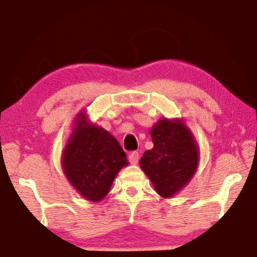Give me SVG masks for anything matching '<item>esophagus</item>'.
<instances>
[{"instance_id": "esophagus-1", "label": "esophagus", "mask_w": 257, "mask_h": 257, "mask_svg": "<svg viewBox=\"0 0 257 257\" xmlns=\"http://www.w3.org/2000/svg\"><path fill=\"white\" fill-rule=\"evenodd\" d=\"M128 160H129V162H131L132 164H136V163H138L139 160H140V154H139V152H132L131 154H129Z\"/></svg>"}]
</instances>
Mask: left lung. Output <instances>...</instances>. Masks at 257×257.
Wrapping results in <instances>:
<instances>
[{"mask_svg": "<svg viewBox=\"0 0 257 257\" xmlns=\"http://www.w3.org/2000/svg\"><path fill=\"white\" fill-rule=\"evenodd\" d=\"M153 149L140 164L163 197H170L193 177L198 163L196 143L183 123L162 118L152 128Z\"/></svg>", "mask_w": 257, "mask_h": 257, "instance_id": "1", "label": "left lung"}]
</instances>
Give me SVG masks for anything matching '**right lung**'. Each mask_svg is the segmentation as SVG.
Instances as JSON below:
<instances>
[{"label": "right lung", "mask_w": 257, "mask_h": 257, "mask_svg": "<svg viewBox=\"0 0 257 257\" xmlns=\"http://www.w3.org/2000/svg\"><path fill=\"white\" fill-rule=\"evenodd\" d=\"M63 154V170L69 182L87 200L100 201L108 194L126 157L114 136L87 124L80 115Z\"/></svg>", "instance_id": "add662e5"}]
</instances>
